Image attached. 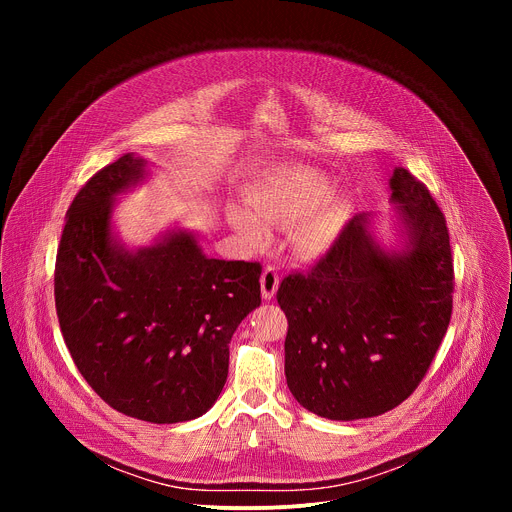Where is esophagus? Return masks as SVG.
Here are the masks:
<instances>
[{
    "mask_svg": "<svg viewBox=\"0 0 512 512\" xmlns=\"http://www.w3.org/2000/svg\"><path fill=\"white\" fill-rule=\"evenodd\" d=\"M279 287V269L275 265H267L261 275V294L265 300H271Z\"/></svg>",
    "mask_w": 512,
    "mask_h": 512,
    "instance_id": "34e87169",
    "label": "esophagus"
}]
</instances>
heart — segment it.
<instances>
[{"label":"heart","instance_id":"1","mask_svg":"<svg viewBox=\"0 0 512 512\" xmlns=\"http://www.w3.org/2000/svg\"><path fill=\"white\" fill-rule=\"evenodd\" d=\"M332 192L328 176L300 166H283L263 176L247 192L249 208H233L231 221L235 229L251 243L265 245L269 239L267 225H287L312 214ZM344 208L330 202L304 223L300 237L308 247L324 245L342 221Z\"/></svg>","mask_w":512,"mask_h":512}]
</instances>
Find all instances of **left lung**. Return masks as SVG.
<instances>
[{"label": "left lung", "mask_w": 512, "mask_h": 512, "mask_svg": "<svg viewBox=\"0 0 512 512\" xmlns=\"http://www.w3.org/2000/svg\"><path fill=\"white\" fill-rule=\"evenodd\" d=\"M391 200L405 247L387 253L356 214L330 249L277 289L287 318L285 379L308 411L336 421L375 417L423 381L452 318L454 259L446 216L427 186L395 168Z\"/></svg>", "instance_id": "8db88e82"}]
</instances>
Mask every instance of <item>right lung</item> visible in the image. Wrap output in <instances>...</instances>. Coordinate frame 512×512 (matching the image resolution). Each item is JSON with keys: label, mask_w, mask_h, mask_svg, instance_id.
I'll list each match as a JSON object with an SVG mask.
<instances>
[{"label": "right lung", "mask_w": 512, "mask_h": 512, "mask_svg": "<svg viewBox=\"0 0 512 512\" xmlns=\"http://www.w3.org/2000/svg\"><path fill=\"white\" fill-rule=\"evenodd\" d=\"M143 176L145 162L125 154L79 190L56 253L54 300L72 360L107 405L178 423L221 395L229 342L261 304V263L210 259L186 231L127 251L111 235V206Z\"/></svg>", "instance_id": "right-lung-1"}]
</instances>
